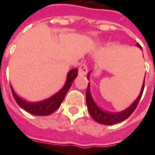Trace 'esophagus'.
<instances>
[{"instance_id": "esophagus-1", "label": "esophagus", "mask_w": 155, "mask_h": 155, "mask_svg": "<svg viewBox=\"0 0 155 155\" xmlns=\"http://www.w3.org/2000/svg\"><path fill=\"white\" fill-rule=\"evenodd\" d=\"M88 72V65L86 64H82L79 67V74L81 75H85Z\"/></svg>"}]
</instances>
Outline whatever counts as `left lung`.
I'll return each instance as SVG.
<instances>
[{
	"instance_id": "obj_1",
	"label": "left lung",
	"mask_w": 155,
	"mask_h": 155,
	"mask_svg": "<svg viewBox=\"0 0 155 155\" xmlns=\"http://www.w3.org/2000/svg\"><path fill=\"white\" fill-rule=\"evenodd\" d=\"M136 45L142 50V47L140 46V44L137 43ZM89 75H90V73L88 74V78H89ZM143 88H144V80H143V86H142L141 92H140L139 97L137 98L135 101L130 105V107L126 110H124L121 111V112H118V113H108V112H105V111L101 110L94 103V101H93L91 94L90 84H88L87 90H86V104H87L88 110L90 112L91 117L98 123L102 124H107V125H112L114 124L120 123L121 121L126 120L127 118H129L134 111V110L136 109L137 105L139 104V101H140V98L143 94Z\"/></svg>"
}]
</instances>
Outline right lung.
<instances>
[{
	"label": "right lung",
	"instance_id": "right-lung-1",
	"mask_svg": "<svg viewBox=\"0 0 155 155\" xmlns=\"http://www.w3.org/2000/svg\"><path fill=\"white\" fill-rule=\"evenodd\" d=\"M78 75L77 69H73L69 71L67 74V80L64 84V87L61 89V91L57 92L56 94H54L53 96L49 98L45 101H39V102H27V101L22 100L15 94L13 88L11 85L12 94L13 97L16 101V103L20 105V107L24 109L29 113L34 114V115H39V116H45V115H49L52 114L53 112L57 110L58 108L61 106L62 101L65 97L67 94L68 91L70 90L72 82Z\"/></svg>",
	"mask_w": 155,
	"mask_h": 155
}]
</instances>
